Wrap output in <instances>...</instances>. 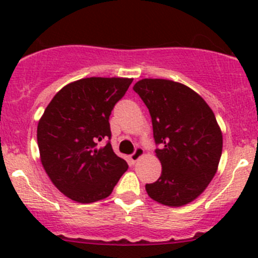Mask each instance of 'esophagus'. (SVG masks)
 Returning a JSON list of instances; mask_svg holds the SVG:
<instances>
[{"label":"esophagus","instance_id":"34e87169","mask_svg":"<svg viewBox=\"0 0 258 258\" xmlns=\"http://www.w3.org/2000/svg\"><path fill=\"white\" fill-rule=\"evenodd\" d=\"M142 156H144V148L137 147L136 150H135V152L130 156V160L135 163V162H137V161H139Z\"/></svg>","mask_w":258,"mask_h":258}]
</instances>
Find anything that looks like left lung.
Segmentation results:
<instances>
[{"instance_id":"left-lung-1","label":"left lung","mask_w":258,"mask_h":258,"mask_svg":"<svg viewBox=\"0 0 258 258\" xmlns=\"http://www.w3.org/2000/svg\"><path fill=\"white\" fill-rule=\"evenodd\" d=\"M152 118L160 178L146 184L152 200L179 207L196 200L217 172L222 132L206 101L182 83L144 79L134 86Z\"/></svg>"}]
</instances>
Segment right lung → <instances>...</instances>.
I'll return each instance as SVG.
<instances>
[{"label":"right lung","instance_id":"right-lung-1","mask_svg":"<svg viewBox=\"0 0 258 258\" xmlns=\"http://www.w3.org/2000/svg\"><path fill=\"white\" fill-rule=\"evenodd\" d=\"M134 79L88 77L69 83L46 107L37 126L41 162L69 199H106L128 168L111 146L110 114ZM102 142H107L105 146Z\"/></svg>","mask_w":258,"mask_h":258}]
</instances>
